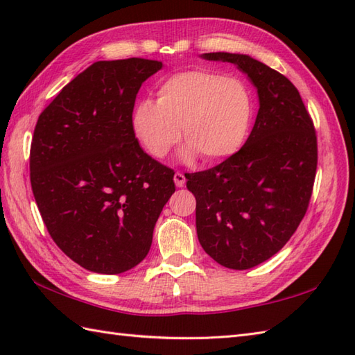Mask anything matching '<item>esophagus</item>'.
<instances>
[{
	"label": "esophagus",
	"mask_w": 355,
	"mask_h": 355,
	"mask_svg": "<svg viewBox=\"0 0 355 355\" xmlns=\"http://www.w3.org/2000/svg\"><path fill=\"white\" fill-rule=\"evenodd\" d=\"M173 182H175V184H177L178 187H183V186H184V183H186V177H184V173H183V172H180V171H177L175 173H173Z\"/></svg>",
	"instance_id": "esophagus-1"
}]
</instances>
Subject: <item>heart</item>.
Segmentation results:
<instances>
[{"label":"heart","mask_w":355,"mask_h":355,"mask_svg":"<svg viewBox=\"0 0 355 355\" xmlns=\"http://www.w3.org/2000/svg\"><path fill=\"white\" fill-rule=\"evenodd\" d=\"M254 102L244 80L197 69L180 71L157 87V102L140 101L132 130L146 153L162 160L183 137L186 157L206 163L229 158L243 148L250 131Z\"/></svg>","instance_id":"1"}]
</instances>
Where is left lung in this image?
Here are the masks:
<instances>
[{"label": "left lung", "instance_id": "left-lung-1", "mask_svg": "<svg viewBox=\"0 0 355 355\" xmlns=\"http://www.w3.org/2000/svg\"><path fill=\"white\" fill-rule=\"evenodd\" d=\"M238 65L258 88L259 111L238 153L215 168L186 173L197 200V235L221 266L247 270L288 243L310 205L318 135L297 88L247 55L205 53Z\"/></svg>", "mask_w": 355, "mask_h": 355}]
</instances>
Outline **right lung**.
Here are the masks:
<instances>
[{
    "instance_id": "add662e5",
    "label": "right lung",
    "mask_w": 355,
    "mask_h": 355,
    "mask_svg": "<svg viewBox=\"0 0 355 355\" xmlns=\"http://www.w3.org/2000/svg\"><path fill=\"white\" fill-rule=\"evenodd\" d=\"M162 65L94 62L37 117L30 146L37 209L56 245L94 273L119 275L145 259L175 192V172L149 157L132 130L135 97Z\"/></svg>"
}]
</instances>
